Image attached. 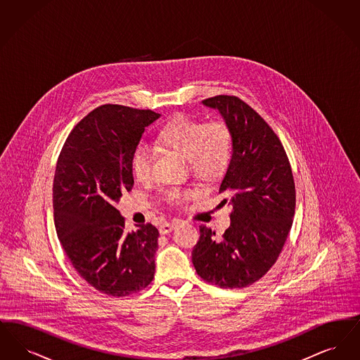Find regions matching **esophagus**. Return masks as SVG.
<instances>
[{"label":"esophagus","instance_id":"34e87169","mask_svg":"<svg viewBox=\"0 0 360 360\" xmlns=\"http://www.w3.org/2000/svg\"><path fill=\"white\" fill-rule=\"evenodd\" d=\"M178 225H179V223H176V221H175V223L162 224V225L159 226V232H160V235H166V233L174 231Z\"/></svg>","mask_w":360,"mask_h":360}]
</instances>
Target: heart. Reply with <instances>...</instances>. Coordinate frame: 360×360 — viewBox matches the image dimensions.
Masks as SVG:
<instances>
[{"mask_svg":"<svg viewBox=\"0 0 360 360\" xmlns=\"http://www.w3.org/2000/svg\"><path fill=\"white\" fill-rule=\"evenodd\" d=\"M156 143L188 159V170L202 182H213L228 170L235 148V137L228 122H205L178 115L167 121L158 132ZM153 156L147 147L139 146L131 156V170L139 181L151 176ZM193 197L190 190L172 188L166 198L172 205H184Z\"/></svg>","mask_w":360,"mask_h":360,"instance_id":"obj_1","label":"heart"}]
</instances>
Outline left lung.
<instances>
[{"label":"left lung","mask_w":360,"mask_h":360,"mask_svg":"<svg viewBox=\"0 0 360 360\" xmlns=\"http://www.w3.org/2000/svg\"><path fill=\"white\" fill-rule=\"evenodd\" d=\"M229 124L235 148L219 193L232 206L231 225L217 238L206 225L191 260L197 274L221 289H241L274 266L289 236L295 209L290 162L273 128L236 96L202 101Z\"/></svg>","instance_id":"8db88e82"}]
</instances>
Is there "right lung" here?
Instances as JSON below:
<instances>
[{
	"label": "right lung",
	"mask_w": 360,
	"mask_h": 360,
	"mask_svg": "<svg viewBox=\"0 0 360 360\" xmlns=\"http://www.w3.org/2000/svg\"><path fill=\"white\" fill-rule=\"evenodd\" d=\"M159 116L101 105L72 128L58 158L52 186L58 238L75 271L106 295L127 297L154 279L158 229L143 224L125 232L115 202L134 188L131 156Z\"/></svg>",
	"instance_id": "add662e5"
}]
</instances>
